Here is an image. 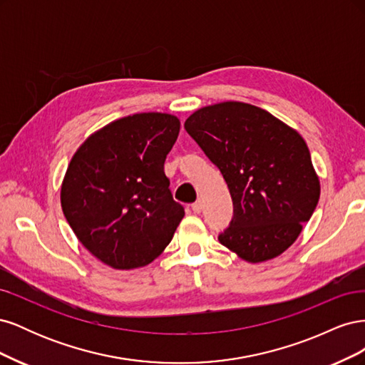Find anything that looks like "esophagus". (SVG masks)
I'll return each mask as SVG.
<instances>
[{
	"label": "esophagus",
	"mask_w": 365,
	"mask_h": 365,
	"mask_svg": "<svg viewBox=\"0 0 365 365\" xmlns=\"http://www.w3.org/2000/svg\"><path fill=\"white\" fill-rule=\"evenodd\" d=\"M192 210L195 213H201L202 212V202L201 201H196L192 204Z\"/></svg>",
	"instance_id": "34e87169"
}]
</instances>
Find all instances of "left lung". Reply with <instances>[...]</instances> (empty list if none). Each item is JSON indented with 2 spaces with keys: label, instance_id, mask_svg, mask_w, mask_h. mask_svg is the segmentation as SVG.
Wrapping results in <instances>:
<instances>
[{
  "label": "left lung",
  "instance_id": "8db88e82",
  "mask_svg": "<svg viewBox=\"0 0 365 365\" xmlns=\"http://www.w3.org/2000/svg\"><path fill=\"white\" fill-rule=\"evenodd\" d=\"M184 128L217 165L233 200L220 244L248 263L280 256L300 236L322 192L304 138L244 102L204 106Z\"/></svg>",
  "mask_w": 365,
  "mask_h": 365
}]
</instances>
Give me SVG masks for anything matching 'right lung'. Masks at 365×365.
I'll return each instance as SVG.
<instances>
[{"instance_id":"obj_1","label":"right lung","mask_w":365,"mask_h":365,"mask_svg":"<svg viewBox=\"0 0 365 365\" xmlns=\"http://www.w3.org/2000/svg\"><path fill=\"white\" fill-rule=\"evenodd\" d=\"M180 118L140 113L97 129L74 152L61 184V207L81 244L114 269L155 260L184 217L164 160Z\"/></svg>"}]
</instances>
